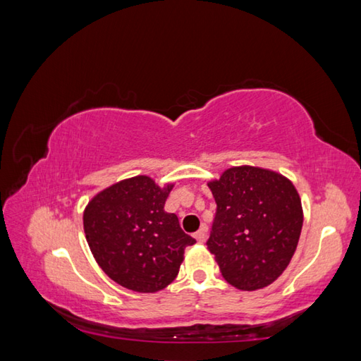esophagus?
Returning <instances> with one entry per match:
<instances>
[{"label": "esophagus", "instance_id": "34e87169", "mask_svg": "<svg viewBox=\"0 0 361 361\" xmlns=\"http://www.w3.org/2000/svg\"><path fill=\"white\" fill-rule=\"evenodd\" d=\"M194 236L197 239V243H204V241H207V227H204V225H203V227L199 231H197Z\"/></svg>", "mask_w": 361, "mask_h": 361}]
</instances>
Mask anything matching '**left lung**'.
<instances>
[{"label": "left lung", "instance_id": "1", "mask_svg": "<svg viewBox=\"0 0 361 361\" xmlns=\"http://www.w3.org/2000/svg\"><path fill=\"white\" fill-rule=\"evenodd\" d=\"M208 186L217 204L207 241L222 277L243 291L277 280L298 247L303 211L286 176L267 169H227Z\"/></svg>", "mask_w": 361, "mask_h": 361}]
</instances>
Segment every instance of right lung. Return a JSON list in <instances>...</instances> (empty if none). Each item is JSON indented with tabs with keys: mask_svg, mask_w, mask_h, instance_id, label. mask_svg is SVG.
I'll list each match as a JSON object with an SVG mask.
<instances>
[{
	"mask_svg": "<svg viewBox=\"0 0 361 361\" xmlns=\"http://www.w3.org/2000/svg\"><path fill=\"white\" fill-rule=\"evenodd\" d=\"M173 185L159 188L139 175L106 188L84 209L87 244L98 266L120 286L157 293L178 275L185 249L195 239L164 204Z\"/></svg>",
	"mask_w": 361,
	"mask_h": 361,
	"instance_id": "obj_1",
	"label": "right lung"
}]
</instances>
